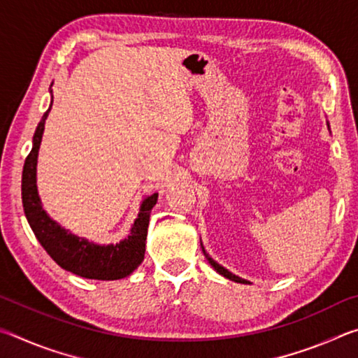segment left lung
I'll list each match as a JSON object with an SVG mask.
<instances>
[{
	"label": "left lung",
	"mask_w": 358,
	"mask_h": 358,
	"mask_svg": "<svg viewBox=\"0 0 358 358\" xmlns=\"http://www.w3.org/2000/svg\"><path fill=\"white\" fill-rule=\"evenodd\" d=\"M327 126H329V129H330V124H329V121H327ZM201 246H202V251H203V256L207 257V260H208V264L213 266V268L217 271V273L220 275H222L224 278H227V280H230V281H235V282H240V284H251L250 281H246V280H243V278H240V276H237V275H234L232 271H229L227 268H224L222 265H220L216 262V260H213L211 259L210 256H208V252L205 251V248H203V245H202V241H201Z\"/></svg>",
	"instance_id": "1"
}]
</instances>
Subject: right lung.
Listing matches in <instances>:
<instances>
[{"mask_svg":"<svg viewBox=\"0 0 358 358\" xmlns=\"http://www.w3.org/2000/svg\"><path fill=\"white\" fill-rule=\"evenodd\" d=\"M52 102L53 101H50V107L36 128L33 148L29 151L22 173V202L29 227L33 229L36 238L48 252V256L71 273L87 278V280L99 281H113L129 276L143 262L150 213L157 202V192L143 197L129 234L118 243H94V241H90L85 237H78L71 230L59 226L57 221H53L47 215V211L42 208L38 185H36L39 147Z\"/></svg>","mask_w":358,"mask_h":358,"instance_id":"obj_1","label":"right lung"}]
</instances>
